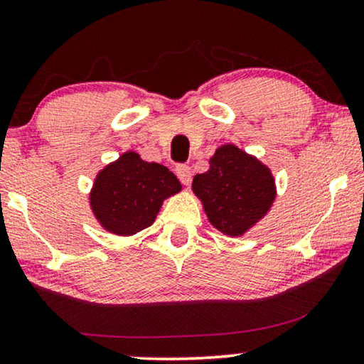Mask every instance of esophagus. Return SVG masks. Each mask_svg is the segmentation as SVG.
Returning a JSON list of instances; mask_svg holds the SVG:
<instances>
[{"label":"esophagus","mask_w":364,"mask_h":364,"mask_svg":"<svg viewBox=\"0 0 364 364\" xmlns=\"http://www.w3.org/2000/svg\"><path fill=\"white\" fill-rule=\"evenodd\" d=\"M176 175H178V178H180V181L183 184L191 183V168H189L188 165H178Z\"/></svg>","instance_id":"obj_1"}]
</instances>
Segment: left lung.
<instances>
[{
	"label": "left lung",
	"instance_id": "obj_1",
	"mask_svg": "<svg viewBox=\"0 0 364 364\" xmlns=\"http://www.w3.org/2000/svg\"><path fill=\"white\" fill-rule=\"evenodd\" d=\"M193 191L209 223L228 235L244 234L265 216L275 198L270 170L234 145L218 148L209 170L196 175Z\"/></svg>",
	"mask_w": 364,
	"mask_h": 364
}]
</instances>
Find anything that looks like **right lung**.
I'll return each mask as SVG.
<instances>
[{
    "label": "right lung",
    "mask_w": 364,
    "mask_h": 364,
    "mask_svg": "<svg viewBox=\"0 0 364 364\" xmlns=\"http://www.w3.org/2000/svg\"><path fill=\"white\" fill-rule=\"evenodd\" d=\"M181 189L166 166L127 151L95 178L90 206L107 231L132 235L151 226L163 199Z\"/></svg>",
    "instance_id": "1"
}]
</instances>
